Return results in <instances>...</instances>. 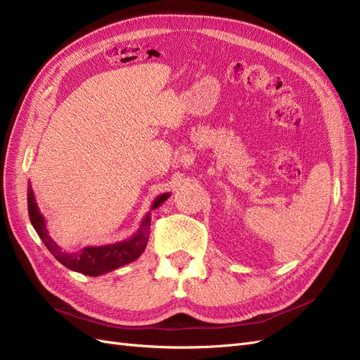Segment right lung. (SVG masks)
<instances>
[{
	"mask_svg": "<svg viewBox=\"0 0 360 360\" xmlns=\"http://www.w3.org/2000/svg\"><path fill=\"white\" fill-rule=\"evenodd\" d=\"M168 198H169V193H160L159 197H156L153 204H151L150 210L158 209V207H160ZM27 200H28V214H30L31 225L34 226V230L41 238V242L45 243L49 252L56 257L63 266H66L73 271H78V274H82L86 276L105 275L108 271H112L118 267H123L129 263H132V261L141 257V254L146 250L148 236H150L151 212H148L143 217L138 231L132 237L126 238V240L111 243V245H102V246H86L78 250V252H66V250H63L51 238L45 216L40 213V209L34 198V192L31 189V184H28Z\"/></svg>",
	"mask_w": 360,
	"mask_h": 360,
	"instance_id": "obj_1",
	"label": "right lung"
}]
</instances>
